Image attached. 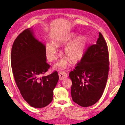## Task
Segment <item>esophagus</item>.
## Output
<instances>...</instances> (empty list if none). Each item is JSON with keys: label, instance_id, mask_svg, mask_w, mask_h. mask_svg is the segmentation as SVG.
<instances>
[{"label": "esophagus", "instance_id": "1", "mask_svg": "<svg viewBox=\"0 0 125 125\" xmlns=\"http://www.w3.org/2000/svg\"><path fill=\"white\" fill-rule=\"evenodd\" d=\"M58 75L59 77V80L60 81H62L64 80V78H66L68 77L67 76V73L64 72V71H61V72H59L58 73Z\"/></svg>", "mask_w": 125, "mask_h": 125}]
</instances>
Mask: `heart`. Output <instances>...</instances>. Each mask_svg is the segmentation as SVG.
Wrapping results in <instances>:
<instances>
[{
	"mask_svg": "<svg viewBox=\"0 0 125 125\" xmlns=\"http://www.w3.org/2000/svg\"><path fill=\"white\" fill-rule=\"evenodd\" d=\"M58 42L57 43H59ZM86 46V41L84 38H80L75 39L66 45L64 48V54L66 57L61 58L54 65V69L66 68L68 64V59L72 61H77L82 56ZM58 51L57 45L52 42H47L46 44V53L49 61H52L57 58Z\"/></svg>",
	"mask_w": 125,
	"mask_h": 125,
	"instance_id": "1",
	"label": "heart"
}]
</instances>
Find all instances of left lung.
<instances>
[{"instance_id":"1","label":"left lung","mask_w":125,"mask_h":125,"mask_svg":"<svg viewBox=\"0 0 125 125\" xmlns=\"http://www.w3.org/2000/svg\"><path fill=\"white\" fill-rule=\"evenodd\" d=\"M108 71L107 46L100 32L96 44L88 47L80 62L69 74L72 81L73 101L84 107L96 104L106 87Z\"/></svg>"}]
</instances>
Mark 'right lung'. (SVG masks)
<instances>
[{
    "label": "right lung",
    "mask_w": 125,
    "mask_h": 125,
    "mask_svg": "<svg viewBox=\"0 0 125 125\" xmlns=\"http://www.w3.org/2000/svg\"><path fill=\"white\" fill-rule=\"evenodd\" d=\"M13 76L23 98L33 107L41 108L52 102L53 90L59 80L57 71L41 77L49 68L45 45L35 38L31 28L21 32L11 48Z\"/></svg>",
    "instance_id": "1"
}]
</instances>
